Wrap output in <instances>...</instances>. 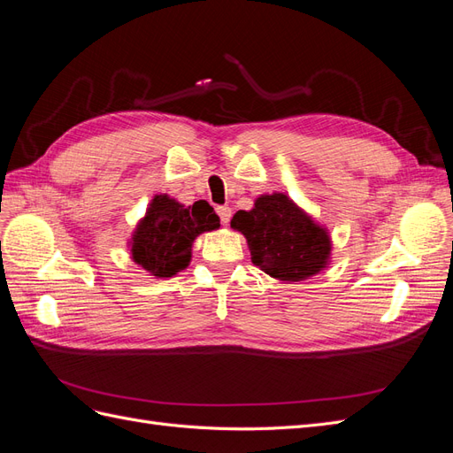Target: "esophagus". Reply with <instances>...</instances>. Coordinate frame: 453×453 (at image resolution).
<instances>
[{"mask_svg": "<svg viewBox=\"0 0 453 453\" xmlns=\"http://www.w3.org/2000/svg\"><path fill=\"white\" fill-rule=\"evenodd\" d=\"M217 213H219V217H221V223H223V225H228L230 217H232V208H228V205H219Z\"/></svg>", "mask_w": 453, "mask_h": 453, "instance_id": "1", "label": "esophagus"}]
</instances>
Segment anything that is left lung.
<instances>
[{
  "label": "left lung",
  "instance_id": "8db88e82",
  "mask_svg": "<svg viewBox=\"0 0 453 453\" xmlns=\"http://www.w3.org/2000/svg\"><path fill=\"white\" fill-rule=\"evenodd\" d=\"M230 226L248 240L253 265L273 280L304 281L331 265L326 226L285 193L260 195L250 211L234 213Z\"/></svg>",
  "mask_w": 453,
  "mask_h": 453
}]
</instances>
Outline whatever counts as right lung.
Segmentation results:
<instances>
[{
  "instance_id": "right-lung-1",
  "label": "right lung",
  "mask_w": 453,
  "mask_h": 453,
  "mask_svg": "<svg viewBox=\"0 0 453 453\" xmlns=\"http://www.w3.org/2000/svg\"><path fill=\"white\" fill-rule=\"evenodd\" d=\"M219 226L205 200L185 205L170 195H155L128 240L130 258L149 276L172 278L190 265L195 240Z\"/></svg>"
}]
</instances>
